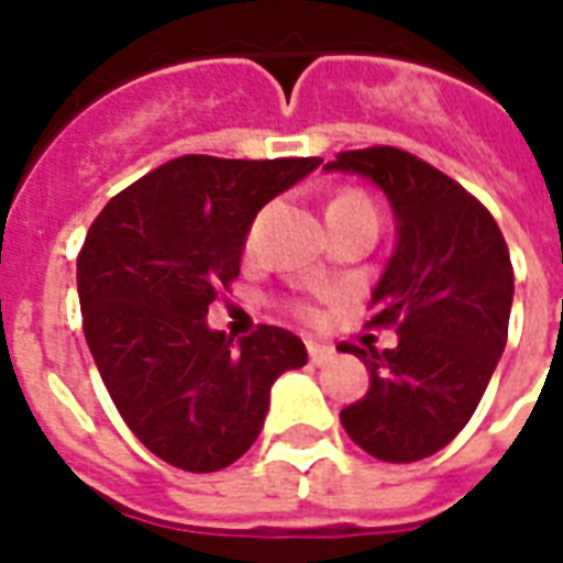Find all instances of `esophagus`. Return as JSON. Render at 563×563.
I'll return each mask as SVG.
<instances>
[{"label": "esophagus", "mask_w": 563, "mask_h": 563, "mask_svg": "<svg viewBox=\"0 0 563 563\" xmlns=\"http://www.w3.org/2000/svg\"><path fill=\"white\" fill-rule=\"evenodd\" d=\"M307 355H310V362L313 365H325L334 350H331L329 343H319V341H307Z\"/></svg>", "instance_id": "34e87169"}]
</instances>
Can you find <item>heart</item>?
<instances>
[{"instance_id": "1", "label": "heart", "mask_w": 563, "mask_h": 563, "mask_svg": "<svg viewBox=\"0 0 563 563\" xmlns=\"http://www.w3.org/2000/svg\"><path fill=\"white\" fill-rule=\"evenodd\" d=\"M331 210H371V213H377V210H374V205H371V201H367L362 192H346V196H338L334 201H331L329 213ZM256 232H258V225H253V229H250V234H246V246L256 244ZM298 313H307V310L305 307H298Z\"/></svg>"}]
</instances>
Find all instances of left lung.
<instances>
[{"mask_svg":"<svg viewBox=\"0 0 563 563\" xmlns=\"http://www.w3.org/2000/svg\"><path fill=\"white\" fill-rule=\"evenodd\" d=\"M325 172L367 177L398 220V244L371 295L367 322L398 331V343H341L371 371V389L343 407L341 422L374 459H428L471 422L507 346V241L464 186L407 150H346Z\"/></svg>","mask_w":563,"mask_h":563,"instance_id":"obj_1","label":"left lung"}]
</instances>
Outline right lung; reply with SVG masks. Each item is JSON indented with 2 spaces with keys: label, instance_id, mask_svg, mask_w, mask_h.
<instances>
[{
  "label": "right lung",
  "instance_id": "right-lung-1",
  "mask_svg": "<svg viewBox=\"0 0 563 563\" xmlns=\"http://www.w3.org/2000/svg\"><path fill=\"white\" fill-rule=\"evenodd\" d=\"M307 159L180 156L114 196L78 256L84 338L132 434L174 467L213 473L256 443L274 379L307 362L292 331L238 346L208 307L241 274L246 232Z\"/></svg>",
  "mask_w": 563,
  "mask_h": 563
}]
</instances>
